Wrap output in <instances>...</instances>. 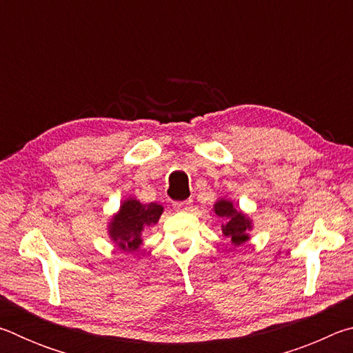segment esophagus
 Here are the masks:
<instances>
[{"label":"esophagus","mask_w":353,"mask_h":353,"mask_svg":"<svg viewBox=\"0 0 353 353\" xmlns=\"http://www.w3.org/2000/svg\"><path fill=\"white\" fill-rule=\"evenodd\" d=\"M174 210L177 212H188L191 205H193V201L191 199H185V201H179V202H174Z\"/></svg>","instance_id":"34e87169"}]
</instances>
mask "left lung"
Returning <instances> with one entry per match:
<instances>
[{
  "label": "left lung",
  "instance_id": "obj_1",
  "mask_svg": "<svg viewBox=\"0 0 353 353\" xmlns=\"http://www.w3.org/2000/svg\"><path fill=\"white\" fill-rule=\"evenodd\" d=\"M213 212L224 219L221 230H223V235L230 241L232 246H241L249 240V232L252 230V219L240 210L234 204V201L225 198L218 199L213 205Z\"/></svg>",
  "mask_w": 353,
  "mask_h": 353
}]
</instances>
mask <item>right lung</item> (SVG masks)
Returning <instances> with one entry per match:
<instances>
[{
  "label": "right lung",
  "instance_id": "add662e5",
  "mask_svg": "<svg viewBox=\"0 0 353 353\" xmlns=\"http://www.w3.org/2000/svg\"><path fill=\"white\" fill-rule=\"evenodd\" d=\"M162 213L163 207L157 202L141 204L139 199L128 198L113 213L107 224V234L124 252H135L143 244V232L146 227L157 224Z\"/></svg>",
  "mask_w": 353,
  "mask_h": 353
}]
</instances>
